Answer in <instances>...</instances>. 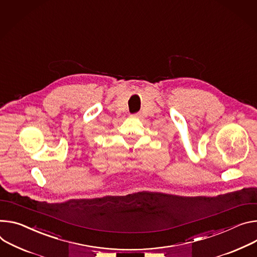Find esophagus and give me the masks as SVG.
I'll list each match as a JSON object with an SVG mask.
<instances>
[{"instance_id":"esophagus-1","label":"esophagus","mask_w":257,"mask_h":257,"mask_svg":"<svg viewBox=\"0 0 257 257\" xmlns=\"http://www.w3.org/2000/svg\"><path fill=\"white\" fill-rule=\"evenodd\" d=\"M132 116L133 118H142V113L141 112H137V113H134V114H132Z\"/></svg>"}]
</instances>
